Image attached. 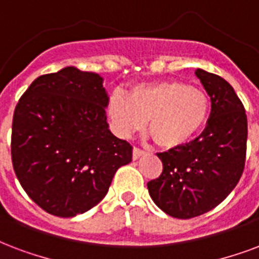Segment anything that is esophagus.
<instances>
[{
	"label": "esophagus",
	"mask_w": 259,
	"mask_h": 259,
	"mask_svg": "<svg viewBox=\"0 0 259 259\" xmlns=\"http://www.w3.org/2000/svg\"><path fill=\"white\" fill-rule=\"evenodd\" d=\"M143 154H145V151L141 150V149H138V147H134V151H132V158L134 159L141 158Z\"/></svg>",
	"instance_id": "esophagus-1"
}]
</instances>
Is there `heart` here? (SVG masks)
<instances>
[{
	"label": "heart",
	"instance_id": "1",
	"mask_svg": "<svg viewBox=\"0 0 259 259\" xmlns=\"http://www.w3.org/2000/svg\"><path fill=\"white\" fill-rule=\"evenodd\" d=\"M209 97L201 87L179 80H159L132 87L130 95L113 91L106 104L112 127L122 138L149 131L165 149L186 145L201 131L209 114Z\"/></svg>",
	"mask_w": 259,
	"mask_h": 259
}]
</instances>
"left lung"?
Wrapping results in <instances>:
<instances>
[{
	"label": "left lung",
	"instance_id": "left-lung-1",
	"mask_svg": "<svg viewBox=\"0 0 259 259\" xmlns=\"http://www.w3.org/2000/svg\"><path fill=\"white\" fill-rule=\"evenodd\" d=\"M195 76L211 102L205 130L190 143L159 153L164 170L147 183L155 205L176 219L220 205L236 187L246 161L247 117L232 85L201 68Z\"/></svg>",
	"mask_w": 259,
	"mask_h": 259
}]
</instances>
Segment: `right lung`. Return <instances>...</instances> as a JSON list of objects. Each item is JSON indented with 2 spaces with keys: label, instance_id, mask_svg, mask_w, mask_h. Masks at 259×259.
<instances>
[{
  "label": "right lung",
  "instance_id": "obj_1",
  "mask_svg": "<svg viewBox=\"0 0 259 259\" xmlns=\"http://www.w3.org/2000/svg\"><path fill=\"white\" fill-rule=\"evenodd\" d=\"M104 77L65 67L36 77L12 122V164L21 187L44 210L75 217L108 194L132 146L109 130Z\"/></svg>",
  "mask_w": 259,
  "mask_h": 259
}]
</instances>
